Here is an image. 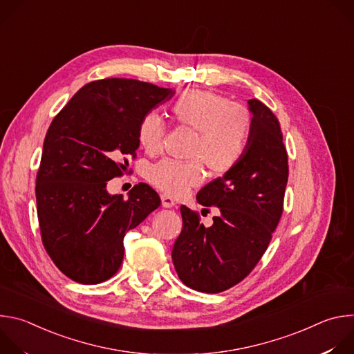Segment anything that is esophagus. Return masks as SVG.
Segmentation results:
<instances>
[{"mask_svg":"<svg viewBox=\"0 0 354 354\" xmlns=\"http://www.w3.org/2000/svg\"><path fill=\"white\" fill-rule=\"evenodd\" d=\"M161 203H162V207L171 209L175 206V200L168 194H161Z\"/></svg>","mask_w":354,"mask_h":354,"instance_id":"obj_1","label":"esophagus"}]
</instances>
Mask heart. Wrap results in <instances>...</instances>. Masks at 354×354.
<instances>
[{
  "label": "heart",
  "mask_w": 354,
  "mask_h": 354,
  "mask_svg": "<svg viewBox=\"0 0 354 354\" xmlns=\"http://www.w3.org/2000/svg\"><path fill=\"white\" fill-rule=\"evenodd\" d=\"M171 111L178 123L197 131L189 162L162 160L148 171V180L164 193L178 197L205 180V166L221 176L243 160L252 134V115L241 104L206 89L182 92ZM167 124L157 112L145 113L137 127L140 147L148 154L162 148Z\"/></svg>",
  "instance_id": "1"
}]
</instances>
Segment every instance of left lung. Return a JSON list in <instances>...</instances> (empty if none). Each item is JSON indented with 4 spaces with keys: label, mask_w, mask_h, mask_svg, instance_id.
<instances>
[{
    "label": "left lung",
    "mask_w": 354,
    "mask_h": 354,
    "mask_svg": "<svg viewBox=\"0 0 354 354\" xmlns=\"http://www.w3.org/2000/svg\"><path fill=\"white\" fill-rule=\"evenodd\" d=\"M248 106L252 134L243 160L196 196L201 206L218 207L213 225L205 227L197 213L180 206L183 227L172 262L182 283L201 292H221L243 280L263 257L283 213L288 158L280 123L261 100L249 99Z\"/></svg>",
    "instance_id": "left-lung-1"
}]
</instances>
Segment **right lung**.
<instances>
[{"mask_svg": "<svg viewBox=\"0 0 354 354\" xmlns=\"http://www.w3.org/2000/svg\"><path fill=\"white\" fill-rule=\"evenodd\" d=\"M171 88L129 78L84 85L50 124L36 176L41 242L71 280L97 284L111 279L124 255L123 238L160 207L158 193L138 183L109 194L136 157L141 118L174 96Z\"/></svg>", "mask_w": 354, "mask_h": 354, "instance_id": "1", "label": "right lung"}]
</instances>
